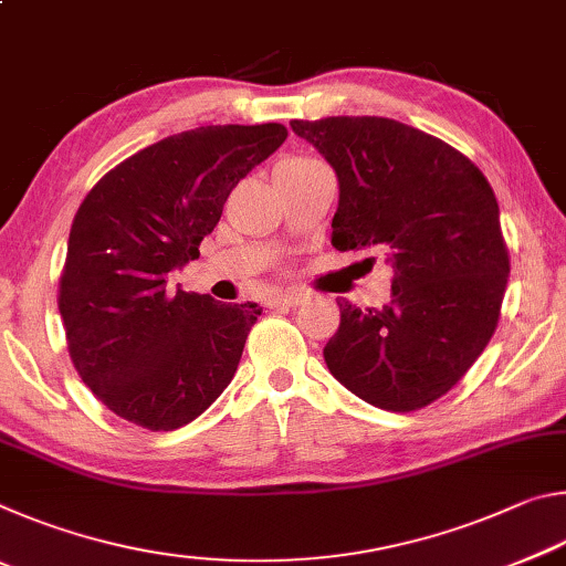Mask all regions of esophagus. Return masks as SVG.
Segmentation results:
<instances>
[{
	"label": "esophagus",
	"mask_w": 566,
	"mask_h": 566,
	"mask_svg": "<svg viewBox=\"0 0 566 566\" xmlns=\"http://www.w3.org/2000/svg\"><path fill=\"white\" fill-rule=\"evenodd\" d=\"M302 302H306V294L302 292H284V294H276L272 300L274 306H296Z\"/></svg>",
	"instance_id": "1"
}]
</instances>
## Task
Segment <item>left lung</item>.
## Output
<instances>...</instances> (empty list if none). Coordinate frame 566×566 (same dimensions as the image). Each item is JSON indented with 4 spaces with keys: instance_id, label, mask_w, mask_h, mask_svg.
I'll return each mask as SVG.
<instances>
[{
    "instance_id": "8db88e82",
    "label": "left lung",
    "mask_w": 566,
    "mask_h": 566,
    "mask_svg": "<svg viewBox=\"0 0 566 566\" xmlns=\"http://www.w3.org/2000/svg\"><path fill=\"white\" fill-rule=\"evenodd\" d=\"M290 127L337 175L332 244L385 254L395 270L381 310L337 300L342 322L324 361L379 409L432 405L467 375L500 322L510 254L490 181L462 151L397 119Z\"/></svg>"
}]
</instances>
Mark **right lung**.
Returning a JSON list of instances; mask_svg holds the SVG:
<instances>
[{
	"label": "right lung",
	"instance_id": "right-lung-1",
	"mask_svg": "<svg viewBox=\"0 0 566 566\" xmlns=\"http://www.w3.org/2000/svg\"><path fill=\"white\" fill-rule=\"evenodd\" d=\"M284 124H219L157 142L107 171L72 222L60 314L76 371L151 432L189 424L232 381L262 310L171 290L237 181L282 147Z\"/></svg>",
	"mask_w": 566,
	"mask_h": 566
}]
</instances>
